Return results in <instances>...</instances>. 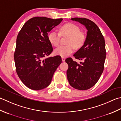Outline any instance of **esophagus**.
Listing matches in <instances>:
<instances>
[{"label": "esophagus", "instance_id": "obj_1", "mask_svg": "<svg viewBox=\"0 0 121 121\" xmlns=\"http://www.w3.org/2000/svg\"><path fill=\"white\" fill-rule=\"evenodd\" d=\"M61 60H62L63 61H64L65 60V58L64 57H61Z\"/></svg>", "mask_w": 121, "mask_h": 121}]
</instances>
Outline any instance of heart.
I'll return each mask as SVG.
<instances>
[{"label": "heart", "instance_id": "heart-1", "mask_svg": "<svg viewBox=\"0 0 121 121\" xmlns=\"http://www.w3.org/2000/svg\"><path fill=\"white\" fill-rule=\"evenodd\" d=\"M60 34L61 35H68L66 45H60L54 50L56 55L66 57L73 52L75 48L77 49L81 48L86 40V34L80 31L78 26L72 23L63 24L60 28V33L52 31L48 34V39L53 45L57 46L60 43Z\"/></svg>", "mask_w": 121, "mask_h": 121}]
</instances>
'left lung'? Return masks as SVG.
<instances>
[{"mask_svg": "<svg viewBox=\"0 0 121 121\" xmlns=\"http://www.w3.org/2000/svg\"><path fill=\"white\" fill-rule=\"evenodd\" d=\"M71 19L84 25L88 31L85 44L73 55L76 59L82 62L78 64L71 57L66 59L68 65L67 79L72 87L85 90L95 86L103 73L106 57L105 41L97 24L90 20Z\"/></svg>", "mask_w": 121, "mask_h": 121, "instance_id": "8db88e82", "label": "left lung"}]
</instances>
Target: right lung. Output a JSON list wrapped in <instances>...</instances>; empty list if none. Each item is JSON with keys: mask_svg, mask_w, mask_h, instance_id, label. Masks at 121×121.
Returning a JSON list of instances; mask_svg holds the SVG:
<instances>
[{"mask_svg": "<svg viewBox=\"0 0 121 121\" xmlns=\"http://www.w3.org/2000/svg\"><path fill=\"white\" fill-rule=\"evenodd\" d=\"M63 19L36 17L29 19L18 33L14 54L16 72L27 87L39 90L50 85L61 63L60 56L50 57L53 48L48 33Z\"/></svg>", "mask_w": 121, "mask_h": 121, "instance_id": "obj_1", "label": "right lung"}]
</instances>
